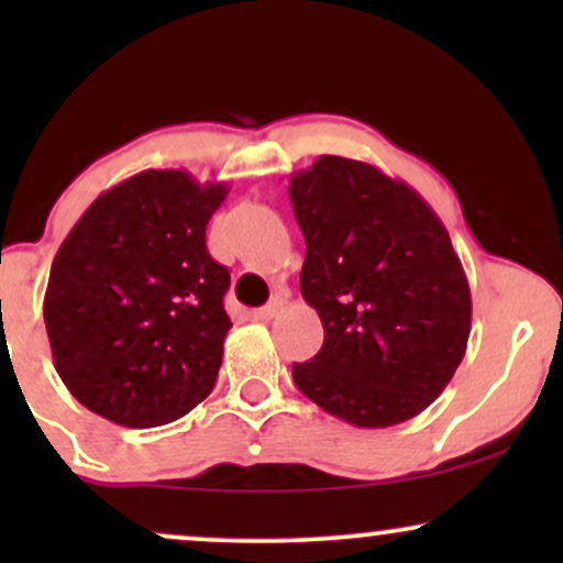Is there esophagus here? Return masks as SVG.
Returning a JSON list of instances; mask_svg holds the SVG:
<instances>
[{
    "mask_svg": "<svg viewBox=\"0 0 563 563\" xmlns=\"http://www.w3.org/2000/svg\"><path fill=\"white\" fill-rule=\"evenodd\" d=\"M283 307H286V301H283V299H273L269 303H264V307L254 309V312H251V318H254V320H262V322H267V320L277 318V314L283 312Z\"/></svg>",
    "mask_w": 563,
    "mask_h": 563,
    "instance_id": "34e87169",
    "label": "esophagus"
}]
</instances>
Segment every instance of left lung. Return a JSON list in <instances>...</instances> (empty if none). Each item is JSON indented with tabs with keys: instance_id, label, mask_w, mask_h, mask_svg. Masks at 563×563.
Instances as JSON below:
<instances>
[{
	"instance_id": "left-lung-1",
	"label": "left lung",
	"mask_w": 563,
	"mask_h": 563,
	"mask_svg": "<svg viewBox=\"0 0 563 563\" xmlns=\"http://www.w3.org/2000/svg\"><path fill=\"white\" fill-rule=\"evenodd\" d=\"M307 241L301 296L325 339L294 363L303 397L331 416L386 429L426 410L455 376L471 333V290L450 235L402 179L320 156L290 177Z\"/></svg>"
}]
</instances>
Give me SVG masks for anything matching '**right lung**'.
<instances>
[{"label":"right lung","instance_id":"add662e5","mask_svg":"<svg viewBox=\"0 0 563 563\" xmlns=\"http://www.w3.org/2000/svg\"><path fill=\"white\" fill-rule=\"evenodd\" d=\"M228 185L147 169L102 192L57 249L44 325L57 376L84 407L129 426L172 423L222 365L228 267L206 224Z\"/></svg>","mask_w":563,"mask_h":563}]
</instances>
